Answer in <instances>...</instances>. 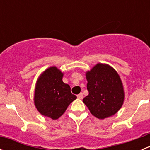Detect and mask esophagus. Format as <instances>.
<instances>
[{
    "label": "esophagus",
    "mask_w": 150,
    "mask_h": 150,
    "mask_svg": "<svg viewBox=\"0 0 150 150\" xmlns=\"http://www.w3.org/2000/svg\"><path fill=\"white\" fill-rule=\"evenodd\" d=\"M77 98L79 99H83V93H80V94H79V95H77Z\"/></svg>",
    "instance_id": "obj_1"
}]
</instances>
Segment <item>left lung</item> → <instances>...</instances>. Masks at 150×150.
I'll return each mask as SVG.
<instances>
[{"label": "left lung", "instance_id": "1", "mask_svg": "<svg viewBox=\"0 0 150 150\" xmlns=\"http://www.w3.org/2000/svg\"><path fill=\"white\" fill-rule=\"evenodd\" d=\"M88 95L83 101L91 114L104 120L115 115L124 103L122 82L117 71L107 64L98 63L86 72Z\"/></svg>", "mask_w": 150, "mask_h": 150}]
</instances>
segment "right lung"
<instances>
[{
  "instance_id": "add662e5",
  "label": "right lung",
  "mask_w": 150,
  "mask_h": 150,
  "mask_svg": "<svg viewBox=\"0 0 150 150\" xmlns=\"http://www.w3.org/2000/svg\"><path fill=\"white\" fill-rule=\"evenodd\" d=\"M64 74L55 66L45 70L38 77L34 89V102L43 116L58 120L71 102L76 99L71 87L62 81Z\"/></svg>"
}]
</instances>
